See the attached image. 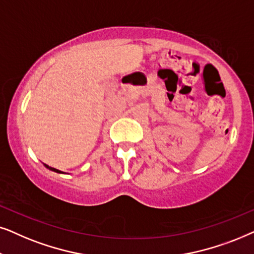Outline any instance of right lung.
Returning <instances> with one entry per match:
<instances>
[{"instance_id": "1", "label": "right lung", "mask_w": 254, "mask_h": 254, "mask_svg": "<svg viewBox=\"0 0 254 254\" xmlns=\"http://www.w3.org/2000/svg\"><path fill=\"white\" fill-rule=\"evenodd\" d=\"M45 166L49 168V170H51V171H53V172H57V173H60V171L59 170H57V168H53V167H49L47 166V165H45Z\"/></svg>"}]
</instances>
